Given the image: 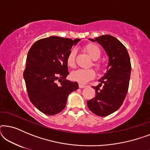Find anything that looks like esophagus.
Listing matches in <instances>:
<instances>
[{"mask_svg":"<svg viewBox=\"0 0 150 150\" xmlns=\"http://www.w3.org/2000/svg\"><path fill=\"white\" fill-rule=\"evenodd\" d=\"M79 88H85V87H86V85H82V84H79Z\"/></svg>","mask_w":150,"mask_h":150,"instance_id":"esophagus-1","label":"esophagus"}]
</instances>
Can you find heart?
I'll list each match as a JSON object with an SVG mask.
<instances>
[{
	"mask_svg": "<svg viewBox=\"0 0 150 150\" xmlns=\"http://www.w3.org/2000/svg\"><path fill=\"white\" fill-rule=\"evenodd\" d=\"M85 50L89 56L93 59L94 62L93 63V66L98 71H101L103 69V65L101 63L96 61L101 56V50L97 45L93 44H89L85 47ZM76 51L75 49H71L69 51L68 55L67 57V65L70 67H74L76 63ZM96 76L95 71L92 69H79L71 72V78L73 81H76L80 84H86L89 81L94 79Z\"/></svg>",
	"mask_w": 150,
	"mask_h": 150,
	"instance_id": "heart-1",
	"label": "heart"
}]
</instances>
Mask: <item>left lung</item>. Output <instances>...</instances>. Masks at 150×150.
I'll return each mask as SVG.
<instances>
[{"label": "left lung", "instance_id": "1", "mask_svg": "<svg viewBox=\"0 0 150 150\" xmlns=\"http://www.w3.org/2000/svg\"><path fill=\"white\" fill-rule=\"evenodd\" d=\"M89 40L99 43L109 58L107 71L99 80V85L93 87L95 98L87 102L92 112L106 117L118 110L124 101L130 82V59L126 47L113 36L104 35ZM102 83L103 87L100 89Z\"/></svg>", "mask_w": 150, "mask_h": 150}]
</instances>
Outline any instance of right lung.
I'll list each match as a JSON object with an SVG mask.
<instances>
[{"label":"right lung","mask_w":150,"mask_h":150,"mask_svg":"<svg viewBox=\"0 0 150 150\" xmlns=\"http://www.w3.org/2000/svg\"><path fill=\"white\" fill-rule=\"evenodd\" d=\"M79 41L51 36L37 41L28 51L24 79L30 102L43 113L62 111L69 94L79 88L76 82L65 79L69 74L67 57Z\"/></svg>","instance_id":"1"}]
</instances>
